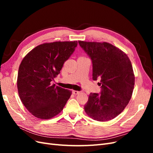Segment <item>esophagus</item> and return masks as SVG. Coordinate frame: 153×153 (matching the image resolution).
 Segmentation results:
<instances>
[{"label":"esophagus","mask_w":153,"mask_h":153,"mask_svg":"<svg viewBox=\"0 0 153 153\" xmlns=\"http://www.w3.org/2000/svg\"><path fill=\"white\" fill-rule=\"evenodd\" d=\"M72 92H73V94H78L80 93V91H72Z\"/></svg>","instance_id":"esophagus-1"}]
</instances>
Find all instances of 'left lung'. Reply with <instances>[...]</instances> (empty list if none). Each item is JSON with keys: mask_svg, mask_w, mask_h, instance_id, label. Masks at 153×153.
<instances>
[{"mask_svg": "<svg viewBox=\"0 0 153 153\" xmlns=\"http://www.w3.org/2000/svg\"><path fill=\"white\" fill-rule=\"evenodd\" d=\"M92 63V79L100 80V93H91L86 114L98 121H108L124 110L131 98L135 76L127 55L108 43L78 41Z\"/></svg>", "mask_w": 153, "mask_h": 153, "instance_id": "left-lung-1", "label": "left lung"}]
</instances>
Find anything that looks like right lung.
<instances>
[{"mask_svg":"<svg viewBox=\"0 0 153 153\" xmlns=\"http://www.w3.org/2000/svg\"><path fill=\"white\" fill-rule=\"evenodd\" d=\"M76 41L44 43L32 50L18 69L20 100L35 117L48 119L60 113L72 92L51 84L77 47Z\"/></svg>","mask_w":153,"mask_h":153,"instance_id":"obj_1","label":"right lung"}]
</instances>
